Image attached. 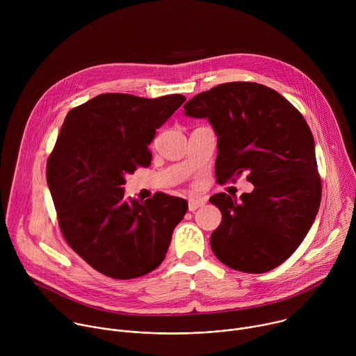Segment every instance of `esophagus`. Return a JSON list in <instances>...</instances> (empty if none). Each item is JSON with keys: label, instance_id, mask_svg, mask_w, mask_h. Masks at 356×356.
Listing matches in <instances>:
<instances>
[{"label": "esophagus", "instance_id": "esophagus-1", "mask_svg": "<svg viewBox=\"0 0 356 356\" xmlns=\"http://www.w3.org/2000/svg\"><path fill=\"white\" fill-rule=\"evenodd\" d=\"M207 202V198H190L188 200V210L190 211H195L197 209L202 207Z\"/></svg>", "mask_w": 356, "mask_h": 356}]
</instances>
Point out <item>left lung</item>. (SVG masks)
<instances>
[{
	"label": "left lung",
	"mask_w": 356,
	"mask_h": 356,
	"mask_svg": "<svg viewBox=\"0 0 356 356\" xmlns=\"http://www.w3.org/2000/svg\"><path fill=\"white\" fill-rule=\"evenodd\" d=\"M184 114L209 118L217 134L216 177L235 183L246 173L255 188L239 200L210 197L222 214L211 234L214 255L245 273L282 265L312 228L321 202L314 138L300 111L277 91L232 81L194 95Z\"/></svg>",
	"instance_id": "1"
}]
</instances>
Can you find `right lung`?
Listing matches in <instances>:
<instances>
[{
    "label": "right lung",
    "mask_w": 356,
    "mask_h": 356,
    "mask_svg": "<svg viewBox=\"0 0 356 356\" xmlns=\"http://www.w3.org/2000/svg\"><path fill=\"white\" fill-rule=\"evenodd\" d=\"M181 94L143 98L99 94L65 118L46 165V180L66 242L91 268L113 279L155 270L188 206L156 193L127 200L125 176L149 166V143L184 103Z\"/></svg>",
    "instance_id": "add662e5"
}]
</instances>
